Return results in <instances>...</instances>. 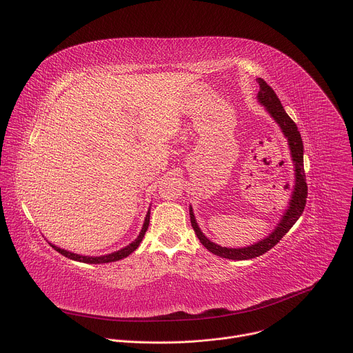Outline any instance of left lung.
I'll return each instance as SVG.
<instances>
[{"instance_id":"8db88e82","label":"left lung","mask_w":353,"mask_h":353,"mask_svg":"<svg viewBox=\"0 0 353 353\" xmlns=\"http://www.w3.org/2000/svg\"><path fill=\"white\" fill-rule=\"evenodd\" d=\"M260 85V92H259V100L260 103L265 106L267 112L274 117V120L279 124L282 128V132L288 138L289 148H290V154L293 158L294 163V172H296V184H294V191L290 199V207L285 212L282 221L276 226V229L264 240L248 245L243 248H228L218 245L208 240L203 232L199 230L192 210L190 208V218H191V226L199 239V241L203 243V245L210 250L211 253L215 256H219L222 259H229V260H250V259H256L259 256L265 254L268 250H271L288 232L289 229L296 223V221L300 218V215L303 214L305 207H306V199H307V184H306V173H305V166H303V141H301L300 132L297 131V125L294 121L286 114L283 110L281 100L278 99L276 93L274 89L261 78L257 79Z\"/></svg>"}]
</instances>
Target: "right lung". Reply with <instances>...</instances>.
<instances>
[{
	"label": "right lung",
	"mask_w": 353,
	"mask_h": 353,
	"mask_svg": "<svg viewBox=\"0 0 353 353\" xmlns=\"http://www.w3.org/2000/svg\"><path fill=\"white\" fill-rule=\"evenodd\" d=\"M149 226V212L146 214V218H145V222H143V226H142V230L139 233V236L131 243L128 244L127 247L119 250V251H114V253L112 254H108V256H100V257H89V256H79V254H74V253H70V251L67 250H63V248H59L56 247L54 244H52V247L59 251L60 254L65 256L67 259H71V260H75V261H79V263H86V264H105V263H113V261H119L121 259H125L128 257L134 250H137V247L139 245V243L142 241L143 236H145V232Z\"/></svg>",
	"instance_id": "add662e5"
}]
</instances>
